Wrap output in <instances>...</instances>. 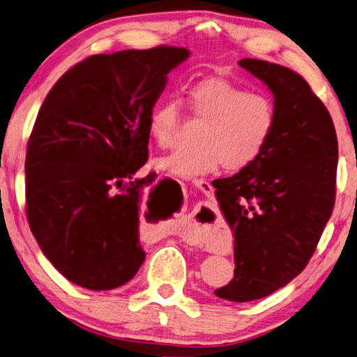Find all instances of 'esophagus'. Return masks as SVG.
Instances as JSON below:
<instances>
[{"instance_id":"34e87169","label":"esophagus","mask_w":357,"mask_h":357,"mask_svg":"<svg viewBox=\"0 0 357 357\" xmlns=\"http://www.w3.org/2000/svg\"><path fill=\"white\" fill-rule=\"evenodd\" d=\"M192 184H194L195 188H199V189H200L205 195H211V194H213V185L209 184L206 179H199V178H195L194 181H192Z\"/></svg>"}]
</instances>
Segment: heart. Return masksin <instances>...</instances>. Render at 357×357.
<instances>
[{
  "instance_id": "1",
  "label": "heart",
  "mask_w": 357,
  "mask_h": 357,
  "mask_svg": "<svg viewBox=\"0 0 357 357\" xmlns=\"http://www.w3.org/2000/svg\"><path fill=\"white\" fill-rule=\"evenodd\" d=\"M190 116L205 127L197 143L200 148L181 149L162 157L157 167L183 178L211 173L220 165L227 172L251 167L270 144L276 127L273 100L262 92H250L224 77H208L192 84L185 92ZM181 122L179 105L167 100L154 106L148 133L157 148L176 144Z\"/></svg>"
}]
</instances>
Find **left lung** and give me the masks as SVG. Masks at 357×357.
Segmentation results:
<instances>
[{
  "label": "left lung",
  "mask_w": 357,
  "mask_h": 357,
  "mask_svg": "<svg viewBox=\"0 0 357 357\" xmlns=\"http://www.w3.org/2000/svg\"><path fill=\"white\" fill-rule=\"evenodd\" d=\"M238 65L271 90L276 127L257 162L214 184L235 236V276L214 294L251 302L286 286L313 256L335 203L338 143L329 111L301 75L256 59Z\"/></svg>",
  "instance_id": "left-lung-1"
}]
</instances>
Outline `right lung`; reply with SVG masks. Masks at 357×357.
Instances as JSON below:
<instances>
[{"label": "right lung", "instance_id": "right-lung-1", "mask_svg": "<svg viewBox=\"0 0 357 357\" xmlns=\"http://www.w3.org/2000/svg\"><path fill=\"white\" fill-rule=\"evenodd\" d=\"M189 54L157 46L92 55L55 82L38 112L25 160L28 224L77 286L116 289L144 262L139 216L152 178L135 173L148 162V119L167 75Z\"/></svg>", "mask_w": 357, "mask_h": 357}]
</instances>
